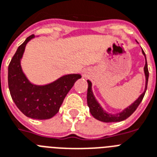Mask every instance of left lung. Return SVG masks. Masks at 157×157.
I'll list each match as a JSON object with an SVG mask.
<instances>
[{
    "instance_id": "left-lung-1",
    "label": "left lung",
    "mask_w": 157,
    "mask_h": 157,
    "mask_svg": "<svg viewBox=\"0 0 157 157\" xmlns=\"http://www.w3.org/2000/svg\"><path fill=\"white\" fill-rule=\"evenodd\" d=\"M142 53L145 57V66L144 68L145 74V89L144 91L141 94L140 96L139 97L138 99H136L132 105H129L128 107L124 109L123 111L117 113V114H109L108 112H106L105 109L101 107V105L98 103V101L95 98V97L94 95L93 90H92V83L90 80H88V92H87V104L88 106L90 107V111L91 114L94 116V118H95L98 120L101 121V122H104V123H114V122H121L125 119H127L128 117L132 115L133 114L135 110L137 109L139 105L140 104L142 101L144 94L147 90V81H148V76L149 72L148 69H147V59H146V56H145L144 52L142 49Z\"/></svg>"
}]
</instances>
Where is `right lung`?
<instances>
[{
  "label": "right lung",
  "instance_id": "1",
  "mask_svg": "<svg viewBox=\"0 0 157 157\" xmlns=\"http://www.w3.org/2000/svg\"><path fill=\"white\" fill-rule=\"evenodd\" d=\"M30 35L20 45L8 67V85L15 105L25 116L34 119H48L58 113L66 95L81 74H67L47 85H38L30 82L22 71L21 59Z\"/></svg>",
  "mask_w": 157,
  "mask_h": 157
}]
</instances>
